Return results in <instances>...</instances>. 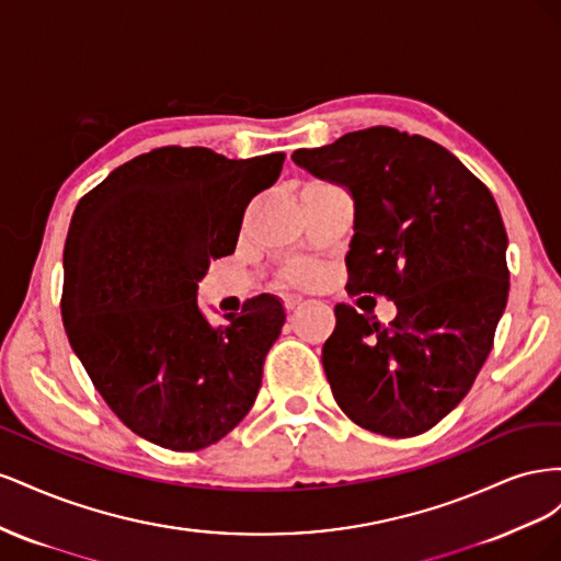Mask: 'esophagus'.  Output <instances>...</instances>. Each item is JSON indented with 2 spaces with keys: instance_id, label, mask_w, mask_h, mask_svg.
Wrapping results in <instances>:
<instances>
[{
  "instance_id": "34e87169",
  "label": "esophagus",
  "mask_w": 561,
  "mask_h": 561,
  "mask_svg": "<svg viewBox=\"0 0 561 561\" xmlns=\"http://www.w3.org/2000/svg\"><path fill=\"white\" fill-rule=\"evenodd\" d=\"M283 304H285V309L287 311H295L299 304H301V297H297V295H285L283 297Z\"/></svg>"
}]
</instances>
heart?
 I'll use <instances>...</instances> for the list:
<instances>
[{"mask_svg": "<svg viewBox=\"0 0 561 561\" xmlns=\"http://www.w3.org/2000/svg\"><path fill=\"white\" fill-rule=\"evenodd\" d=\"M311 276V268L309 266H297L293 268V278L295 280H307Z\"/></svg>", "mask_w": 561, "mask_h": 561, "instance_id": "obj_1", "label": "heart"}]
</instances>
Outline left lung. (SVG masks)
I'll list each match as a JSON object with an SVG mask.
<instances>
[{"label": "left lung", "instance_id": "obj_1", "mask_svg": "<svg viewBox=\"0 0 561 561\" xmlns=\"http://www.w3.org/2000/svg\"><path fill=\"white\" fill-rule=\"evenodd\" d=\"M293 161L353 198L348 290L398 307L379 325L336 304L322 346L332 396L371 433H426L466 398L505 311L511 274L496 201L443 145L388 126L297 149Z\"/></svg>", "mask_w": 561, "mask_h": 561}]
</instances>
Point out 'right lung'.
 I'll use <instances>...</instances> for the list:
<instances>
[{
    "mask_svg": "<svg viewBox=\"0 0 561 561\" xmlns=\"http://www.w3.org/2000/svg\"><path fill=\"white\" fill-rule=\"evenodd\" d=\"M283 161L280 151L227 159L206 147H161L79 201L62 252V325L110 410L149 443L215 445L257 398L283 301L260 295L225 316L227 325H210L196 297Z\"/></svg>",
    "mask_w": 561,
    "mask_h": 561,
    "instance_id": "1",
    "label": "right lung"
}]
</instances>
